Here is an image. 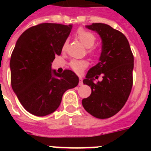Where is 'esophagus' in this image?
Wrapping results in <instances>:
<instances>
[{"label":"esophagus","mask_w":151,"mask_h":151,"mask_svg":"<svg viewBox=\"0 0 151 151\" xmlns=\"http://www.w3.org/2000/svg\"><path fill=\"white\" fill-rule=\"evenodd\" d=\"M79 80H80V81H79L78 85L79 86H82V84H83V83H82V78H81V77L79 78Z\"/></svg>","instance_id":"obj_1"}]
</instances>
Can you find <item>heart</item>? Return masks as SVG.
<instances>
[{
  "mask_svg": "<svg viewBox=\"0 0 151 151\" xmlns=\"http://www.w3.org/2000/svg\"><path fill=\"white\" fill-rule=\"evenodd\" d=\"M77 37L86 47H88L89 53L95 52V50L93 48V46L96 41V37L93 33L84 29H79L78 31H77ZM67 44H68V42L65 41L63 45V50L65 49ZM88 61H86L85 60H72L69 63L70 68L77 73H81L88 66Z\"/></svg>",
  "mask_w": 151,
  "mask_h": 151,
  "instance_id": "obj_1",
  "label": "heart"
}]
</instances>
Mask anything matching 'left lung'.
<instances>
[{"label":"left lung","instance_id":"1","mask_svg":"<svg viewBox=\"0 0 151 151\" xmlns=\"http://www.w3.org/2000/svg\"><path fill=\"white\" fill-rule=\"evenodd\" d=\"M86 27L96 31L102 39L99 62L86 73L83 83L91 88L82 106L99 119H107L120 111L133 86V55L129 41L120 31L104 23H92ZM99 75L101 82H95Z\"/></svg>","mask_w":151,"mask_h":151}]
</instances>
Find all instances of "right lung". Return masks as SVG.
<instances>
[{
  "mask_svg": "<svg viewBox=\"0 0 151 151\" xmlns=\"http://www.w3.org/2000/svg\"><path fill=\"white\" fill-rule=\"evenodd\" d=\"M72 26L41 23L28 28L18 38L10 59L12 88L23 108L37 116L52 113L59 108L63 94L79 82L74 73L52 70Z\"/></svg>",
  "mask_w": 151,
  "mask_h": 151,
  "instance_id": "1",
  "label": "right lung"
}]
</instances>
